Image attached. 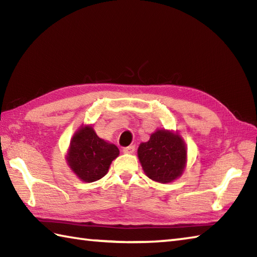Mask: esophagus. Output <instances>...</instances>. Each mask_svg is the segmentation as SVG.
Wrapping results in <instances>:
<instances>
[{"instance_id":"1","label":"esophagus","mask_w":257,"mask_h":257,"mask_svg":"<svg viewBox=\"0 0 257 257\" xmlns=\"http://www.w3.org/2000/svg\"><path fill=\"white\" fill-rule=\"evenodd\" d=\"M135 149H136L135 146H129V147H124L122 151H123V154H134Z\"/></svg>"}]
</instances>
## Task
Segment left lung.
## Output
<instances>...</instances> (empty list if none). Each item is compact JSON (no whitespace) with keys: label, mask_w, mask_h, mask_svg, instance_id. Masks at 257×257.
I'll return each mask as SVG.
<instances>
[{"label":"left lung","mask_w":257,"mask_h":257,"mask_svg":"<svg viewBox=\"0 0 257 257\" xmlns=\"http://www.w3.org/2000/svg\"><path fill=\"white\" fill-rule=\"evenodd\" d=\"M138 158L146 176L169 183L181 177L187 163V147L178 133L157 130L149 141L140 144Z\"/></svg>","instance_id":"8db88e82"}]
</instances>
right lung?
Segmentation results:
<instances>
[{"label": "right lung", "instance_id": "obj_1", "mask_svg": "<svg viewBox=\"0 0 257 257\" xmlns=\"http://www.w3.org/2000/svg\"><path fill=\"white\" fill-rule=\"evenodd\" d=\"M119 149L99 138L91 125H81L75 133L67 154L72 171L84 182H94L105 177Z\"/></svg>", "mask_w": 257, "mask_h": 257}]
</instances>
